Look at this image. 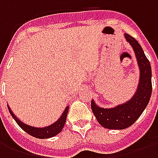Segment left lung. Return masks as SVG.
<instances>
[{
  "mask_svg": "<svg viewBox=\"0 0 158 158\" xmlns=\"http://www.w3.org/2000/svg\"><path fill=\"white\" fill-rule=\"evenodd\" d=\"M126 41L132 46L139 68V83L134 96L114 107H102L91 101V109L101 125L109 129H124L139 118L149 103L152 96V68L138 41L124 34Z\"/></svg>",
  "mask_w": 158,
  "mask_h": 158,
  "instance_id": "left-lung-1",
  "label": "left lung"
}]
</instances>
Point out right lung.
<instances>
[{
	"instance_id": "obj_1",
	"label": "right lung",
	"mask_w": 158,
	"mask_h": 158,
	"mask_svg": "<svg viewBox=\"0 0 158 158\" xmlns=\"http://www.w3.org/2000/svg\"><path fill=\"white\" fill-rule=\"evenodd\" d=\"M7 107H8L9 113L12 115V117L15 120L16 123L26 133H28L29 135L34 136L35 138H38V139H48V138H51V137H53V136L58 135L59 133L62 130L66 123L67 115H68V113H69V106H66L65 110L63 111L61 117L55 123H52L51 125L45 126V127H35V126L27 124L24 122H22L14 113H12V111L11 110L8 105H7Z\"/></svg>"
}]
</instances>
